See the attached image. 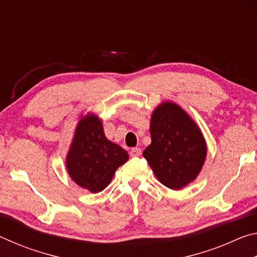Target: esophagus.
<instances>
[{
  "label": "esophagus",
  "instance_id": "1",
  "mask_svg": "<svg viewBox=\"0 0 257 257\" xmlns=\"http://www.w3.org/2000/svg\"><path fill=\"white\" fill-rule=\"evenodd\" d=\"M142 154V150L139 149V147H134V149L130 150V155L133 156V158H137Z\"/></svg>",
  "mask_w": 257,
  "mask_h": 257
}]
</instances>
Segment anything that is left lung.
Masks as SVG:
<instances>
[{
	"label": "left lung",
	"instance_id": "1",
	"mask_svg": "<svg viewBox=\"0 0 257 257\" xmlns=\"http://www.w3.org/2000/svg\"><path fill=\"white\" fill-rule=\"evenodd\" d=\"M152 143L144 158L164 186L181 189L201 171L206 144L196 123L175 103L155 108L151 120Z\"/></svg>",
	"mask_w": 257,
	"mask_h": 257
}]
</instances>
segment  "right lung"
I'll list each match as a JSON object with an SVG mask.
<instances>
[{"label":"right lung","instance_id":"right-lung-1","mask_svg":"<svg viewBox=\"0 0 257 257\" xmlns=\"http://www.w3.org/2000/svg\"><path fill=\"white\" fill-rule=\"evenodd\" d=\"M128 159L122 147L107 141L101 120L87 115L76 129L67 156V169L77 185L98 193L110 184L116 169Z\"/></svg>","mask_w":257,"mask_h":257}]
</instances>
